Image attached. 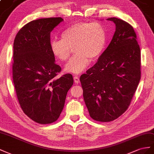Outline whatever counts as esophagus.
Returning <instances> with one entry per match:
<instances>
[{
  "label": "esophagus",
  "instance_id": "34e87169",
  "mask_svg": "<svg viewBox=\"0 0 154 154\" xmlns=\"http://www.w3.org/2000/svg\"><path fill=\"white\" fill-rule=\"evenodd\" d=\"M73 79H74V81H75V82L76 83V84H78V83L80 82L79 81V77H77V76H75L73 77Z\"/></svg>",
  "mask_w": 154,
  "mask_h": 154
}]
</instances>
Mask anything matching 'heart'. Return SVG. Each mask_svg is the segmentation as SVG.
Here are the masks:
<instances>
[{
    "mask_svg": "<svg viewBox=\"0 0 154 154\" xmlns=\"http://www.w3.org/2000/svg\"><path fill=\"white\" fill-rule=\"evenodd\" d=\"M106 40V30L102 24L79 22L66 28L61 33V39H52L50 48L61 61L68 60L73 49L76 54L66 64L64 70L79 74L88 66L91 58L96 59L101 55Z\"/></svg>",
    "mask_w": 154,
    "mask_h": 154,
    "instance_id": "b5f03b06",
    "label": "heart"
}]
</instances>
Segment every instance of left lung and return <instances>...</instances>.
<instances>
[{"label": "left lung", "instance_id": "8db88e82", "mask_svg": "<svg viewBox=\"0 0 154 154\" xmlns=\"http://www.w3.org/2000/svg\"><path fill=\"white\" fill-rule=\"evenodd\" d=\"M107 20L116 24L112 41L80 77L90 116L100 122L115 120L126 110L140 79V50L133 27L116 17Z\"/></svg>", "mask_w": 154, "mask_h": 154}]
</instances>
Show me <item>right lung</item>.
<instances>
[{"instance_id": "right-lung-1", "label": "right lung", "mask_w": 154, "mask_h": 154, "mask_svg": "<svg viewBox=\"0 0 154 154\" xmlns=\"http://www.w3.org/2000/svg\"><path fill=\"white\" fill-rule=\"evenodd\" d=\"M63 19H39L29 22L17 33L14 43L13 79L24 113L35 122H55L73 85L71 74L57 77L61 68L50 48V33Z\"/></svg>"}]
</instances>
